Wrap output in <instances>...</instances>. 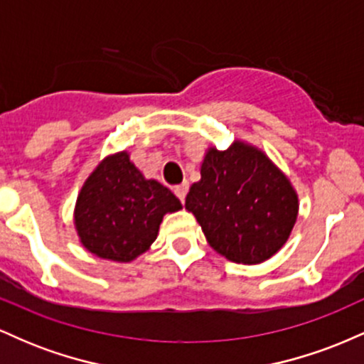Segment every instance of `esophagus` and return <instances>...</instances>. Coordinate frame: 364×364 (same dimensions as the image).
I'll return each instance as SVG.
<instances>
[{"instance_id":"obj_1","label":"esophagus","mask_w":364,"mask_h":364,"mask_svg":"<svg viewBox=\"0 0 364 364\" xmlns=\"http://www.w3.org/2000/svg\"><path fill=\"white\" fill-rule=\"evenodd\" d=\"M174 193H176V196L181 200V202H185V196L188 193V183L185 181V183H181V185L174 186Z\"/></svg>"}]
</instances>
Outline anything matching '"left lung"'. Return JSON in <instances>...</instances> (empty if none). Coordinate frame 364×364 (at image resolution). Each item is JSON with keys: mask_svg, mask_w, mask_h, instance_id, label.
<instances>
[{"mask_svg": "<svg viewBox=\"0 0 364 364\" xmlns=\"http://www.w3.org/2000/svg\"><path fill=\"white\" fill-rule=\"evenodd\" d=\"M185 208L217 253L257 265L289 240L299 200L289 178L262 149L235 140L225 150H205L200 181L190 186Z\"/></svg>", "mask_w": 364, "mask_h": 364, "instance_id": "8db88e82", "label": "left lung"}]
</instances>
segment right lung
I'll list each match as a JSON object with an SVG mask.
<instances>
[{
    "label": "right lung",
    "mask_w": 364,
    "mask_h": 364,
    "mask_svg": "<svg viewBox=\"0 0 364 364\" xmlns=\"http://www.w3.org/2000/svg\"><path fill=\"white\" fill-rule=\"evenodd\" d=\"M181 208L169 188L145 178L129 152L121 150L104 157L85 179L73 224L87 252L128 263L152 246L164 215Z\"/></svg>",
    "instance_id": "1"
}]
</instances>
